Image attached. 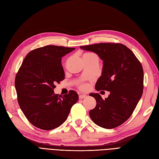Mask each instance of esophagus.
I'll return each instance as SVG.
<instances>
[{"label": "esophagus", "mask_w": 159, "mask_h": 159, "mask_svg": "<svg viewBox=\"0 0 159 159\" xmlns=\"http://www.w3.org/2000/svg\"><path fill=\"white\" fill-rule=\"evenodd\" d=\"M86 97H87V95H86L85 94H81V95H79V98H80V99H84V98H86Z\"/></svg>", "instance_id": "34e87169"}]
</instances>
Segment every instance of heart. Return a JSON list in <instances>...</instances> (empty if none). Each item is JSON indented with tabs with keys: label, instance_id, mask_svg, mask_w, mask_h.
I'll return each instance as SVG.
<instances>
[{
	"label": "heart",
	"instance_id": "b5f03b06",
	"mask_svg": "<svg viewBox=\"0 0 159 159\" xmlns=\"http://www.w3.org/2000/svg\"><path fill=\"white\" fill-rule=\"evenodd\" d=\"M79 87H80V88L81 89L85 90V89H87L88 85H87V84H80Z\"/></svg>",
	"mask_w": 159,
	"mask_h": 159
}]
</instances>
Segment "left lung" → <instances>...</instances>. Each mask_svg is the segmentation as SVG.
<instances>
[{"mask_svg": "<svg viewBox=\"0 0 159 159\" xmlns=\"http://www.w3.org/2000/svg\"><path fill=\"white\" fill-rule=\"evenodd\" d=\"M80 48L95 52L103 61L95 89L110 91L105 99L99 93L89 94L97 103L89 111L91 119L105 129L121 125L131 117L143 95L144 73L141 62L131 50L119 43H99Z\"/></svg>", "mask_w": 159, "mask_h": 159, "instance_id": "8db88e82", "label": "left lung"}]
</instances>
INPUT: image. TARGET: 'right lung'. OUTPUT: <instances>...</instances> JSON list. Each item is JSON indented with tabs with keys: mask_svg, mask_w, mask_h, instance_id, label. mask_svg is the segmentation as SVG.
Listing matches in <instances>:
<instances>
[{
	"mask_svg": "<svg viewBox=\"0 0 159 159\" xmlns=\"http://www.w3.org/2000/svg\"><path fill=\"white\" fill-rule=\"evenodd\" d=\"M74 48L48 45L30 52L15 78L17 100L22 111L34 126L54 129L68 118L79 96L75 91L54 94L56 84L65 78L61 57Z\"/></svg>",
	"mask_w": 159,
	"mask_h": 159,
	"instance_id": "obj_1",
	"label": "right lung"
}]
</instances>
